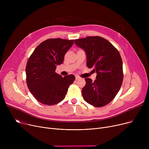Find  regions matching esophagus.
<instances>
[{"label": "esophagus", "instance_id": "1", "mask_svg": "<svg viewBox=\"0 0 149 149\" xmlns=\"http://www.w3.org/2000/svg\"><path fill=\"white\" fill-rule=\"evenodd\" d=\"M79 79H80V78L79 76H75V80H79Z\"/></svg>", "mask_w": 149, "mask_h": 149}]
</instances>
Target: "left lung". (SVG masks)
Masks as SVG:
<instances>
[{
	"label": "left lung",
	"instance_id": "8db88e82",
	"mask_svg": "<svg viewBox=\"0 0 149 149\" xmlns=\"http://www.w3.org/2000/svg\"><path fill=\"white\" fill-rule=\"evenodd\" d=\"M77 46L86 54V65L97 73L94 81L85 79L82 95L86 102L100 107L113 100L123 80V61L120 54L106 39L89 36L75 40Z\"/></svg>",
	"mask_w": 149,
	"mask_h": 149
}]
</instances>
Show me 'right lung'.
I'll list each match as a JSON object with an SVG mask.
<instances>
[{
    "label": "right lung",
    "instance_id": "obj_1",
    "mask_svg": "<svg viewBox=\"0 0 149 149\" xmlns=\"http://www.w3.org/2000/svg\"><path fill=\"white\" fill-rule=\"evenodd\" d=\"M74 40L48 39L38 45L29 58L26 66L28 88L34 98L46 105H54L65 98L74 75L62 77L56 72L57 65L74 44Z\"/></svg>",
    "mask_w": 149,
    "mask_h": 149
}]
</instances>
